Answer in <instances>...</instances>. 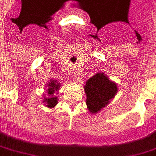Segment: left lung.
<instances>
[{"instance_id":"left-lung-1","label":"left lung","mask_w":156,"mask_h":156,"mask_svg":"<svg viewBox=\"0 0 156 156\" xmlns=\"http://www.w3.org/2000/svg\"><path fill=\"white\" fill-rule=\"evenodd\" d=\"M84 90L87 95L86 105L88 111L93 114H96L110 104L118 92V87L105 73L98 72L87 80Z\"/></svg>"}]
</instances>
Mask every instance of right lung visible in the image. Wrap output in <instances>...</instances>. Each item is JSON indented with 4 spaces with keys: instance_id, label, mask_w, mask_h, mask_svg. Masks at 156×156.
Instances as JSON below:
<instances>
[{
    "instance_id": "add662e5",
    "label": "right lung",
    "mask_w": 156,
    "mask_h": 156,
    "mask_svg": "<svg viewBox=\"0 0 156 156\" xmlns=\"http://www.w3.org/2000/svg\"><path fill=\"white\" fill-rule=\"evenodd\" d=\"M46 87L47 88L45 89V94H43V102L44 103V105L46 107L54 108L58 104V97L55 94H58V92L60 91L61 84L59 83V81L55 79H51L49 83L46 85Z\"/></svg>"
}]
</instances>
